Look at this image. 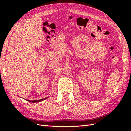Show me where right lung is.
<instances>
[{
	"mask_svg": "<svg viewBox=\"0 0 131 131\" xmlns=\"http://www.w3.org/2000/svg\"><path fill=\"white\" fill-rule=\"evenodd\" d=\"M48 97H46V98H44V99H40V100H26V101H27L30 102H32V103H35V102L36 103V102H39L42 101H43V100H46V99L48 98Z\"/></svg>",
	"mask_w": 131,
	"mask_h": 131,
	"instance_id": "1",
	"label": "right lung"
}]
</instances>
